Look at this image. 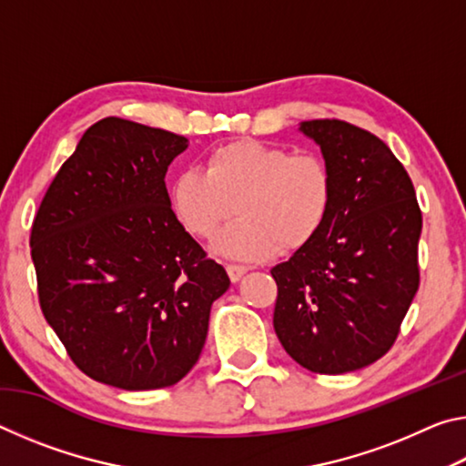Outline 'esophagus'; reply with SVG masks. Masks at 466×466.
<instances>
[{"label":"esophagus","instance_id":"esophagus-1","mask_svg":"<svg viewBox=\"0 0 466 466\" xmlns=\"http://www.w3.org/2000/svg\"><path fill=\"white\" fill-rule=\"evenodd\" d=\"M226 271H228V275H230V279L236 283V281L242 279V275L247 273L248 269L244 265H228Z\"/></svg>","mask_w":466,"mask_h":466}]
</instances>
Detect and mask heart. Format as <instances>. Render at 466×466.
<instances>
[{
  "label": "heart",
  "mask_w": 466,
  "mask_h": 466,
  "mask_svg": "<svg viewBox=\"0 0 466 466\" xmlns=\"http://www.w3.org/2000/svg\"><path fill=\"white\" fill-rule=\"evenodd\" d=\"M168 197L180 226L203 240L214 238L236 209L238 218L218 236L214 252L261 261L278 247L296 250L320 232L333 199V183L319 156L236 139L211 149L203 172L177 175Z\"/></svg>",
  "instance_id": "1"
}]
</instances>
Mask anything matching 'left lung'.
Returning <instances> with one entry per match:
<instances>
[{"label": "left lung", "instance_id": "left-lung-1", "mask_svg": "<svg viewBox=\"0 0 466 466\" xmlns=\"http://www.w3.org/2000/svg\"><path fill=\"white\" fill-rule=\"evenodd\" d=\"M333 183L320 232L271 269L273 327L283 350L317 374H345L390 350L420 288L421 211L384 141L337 119L302 121Z\"/></svg>", "mask_w": 466, "mask_h": 466}]
</instances>
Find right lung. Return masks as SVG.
<instances>
[{
  "label": "right lung",
  "instance_id": "add662e5",
  "mask_svg": "<svg viewBox=\"0 0 466 466\" xmlns=\"http://www.w3.org/2000/svg\"><path fill=\"white\" fill-rule=\"evenodd\" d=\"M188 139L119 116L84 133L30 234L38 299L74 364L102 384H177L201 356L230 288L172 214L170 162Z\"/></svg>",
  "mask_w": 466,
  "mask_h": 466
}]
</instances>
